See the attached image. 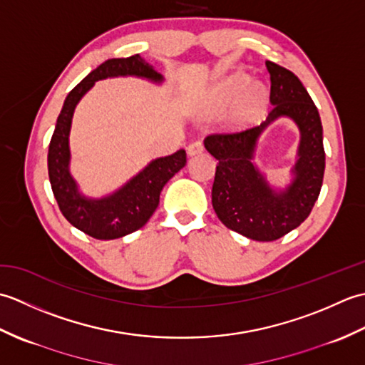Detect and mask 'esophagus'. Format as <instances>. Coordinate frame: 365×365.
<instances>
[{"mask_svg": "<svg viewBox=\"0 0 365 365\" xmlns=\"http://www.w3.org/2000/svg\"><path fill=\"white\" fill-rule=\"evenodd\" d=\"M188 155L190 157H192V155H199L204 152V144L200 141H192L190 145H188Z\"/></svg>", "mask_w": 365, "mask_h": 365, "instance_id": "esophagus-1", "label": "esophagus"}]
</instances>
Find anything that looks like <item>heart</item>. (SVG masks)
Masks as SVG:
<instances>
[{
    "label": "heart",
    "mask_w": 365,
    "mask_h": 365,
    "mask_svg": "<svg viewBox=\"0 0 365 365\" xmlns=\"http://www.w3.org/2000/svg\"><path fill=\"white\" fill-rule=\"evenodd\" d=\"M238 97H242V100H240V115H250L265 103L267 91L260 83H250L247 75L234 73L221 80L218 84H215L208 100L202 106V114L221 111L224 108L235 103Z\"/></svg>",
    "instance_id": "1"
}]
</instances>
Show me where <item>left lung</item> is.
I'll return each mask as SVG.
<instances>
[{
	"mask_svg": "<svg viewBox=\"0 0 365 365\" xmlns=\"http://www.w3.org/2000/svg\"><path fill=\"white\" fill-rule=\"evenodd\" d=\"M265 66L273 105L268 118L259 127L204 139L207 152L218 160L212 188L215 213L227 229L255 242H273L297 229L319 199L324 174L319 110L297 75L271 61ZM281 117L293 120L300 130L297 161L284 189L273 187L253 163L259 135Z\"/></svg>",
	"mask_w": 365,
	"mask_h": 365,
	"instance_id": "1",
	"label": "left lung"
}]
</instances>
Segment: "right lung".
<instances>
[{
  "label": "right lung",
  "mask_w": 365,
  "mask_h": 365,
  "mask_svg": "<svg viewBox=\"0 0 365 365\" xmlns=\"http://www.w3.org/2000/svg\"><path fill=\"white\" fill-rule=\"evenodd\" d=\"M118 76H135L153 84L165 81V76L139 54L105 61L68 92L48 147V177L59 210L72 226L97 240L120 238L141 229L157 210L163 187L187 165V152L180 149L147 163L136 175L110 195L91 197L81 192L71 173L68 138L75 108L97 81Z\"/></svg>",
  "instance_id": "add662e5"
}]
</instances>
